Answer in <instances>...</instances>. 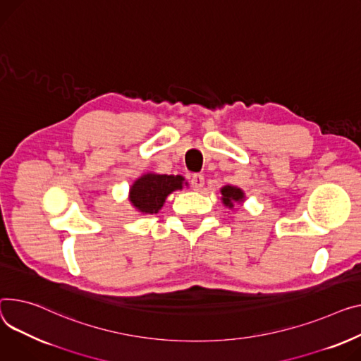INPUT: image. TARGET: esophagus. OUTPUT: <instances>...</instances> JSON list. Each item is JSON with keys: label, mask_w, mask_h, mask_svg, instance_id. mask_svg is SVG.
Here are the masks:
<instances>
[{"label": "esophagus", "mask_w": 361, "mask_h": 361, "mask_svg": "<svg viewBox=\"0 0 361 361\" xmlns=\"http://www.w3.org/2000/svg\"><path fill=\"white\" fill-rule=\"evenodd\" d=\"M204 185V177L202 174H195L191 177V187H193L196 191L200 190Z\"/></svg>", "instance_id": "esophagus-1"}]
</instances>
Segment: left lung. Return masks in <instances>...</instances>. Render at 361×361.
Segmentation results:
<instances>
[{
  "label": "left lung",
  "instance_id": "obj_1",
  "mask_svg": "<svg viewBox=\"0 0 361 361\" xmlns=\"http://www.w3.org/2000/svg\"><path fill=\"white\" fill-rule=\"evenodd\" d=\"M221 195H222V202L225 206L229 209L233 207V203H241L245 199L244 191L238 187L233 185H225L221 188Z\"/></svg>",
  "mask_w": 361,
  "mask_h": 361
}]
</instances>
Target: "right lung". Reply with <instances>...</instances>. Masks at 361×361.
<instances>
[{"mask_svg": "<svg viewBox=\"0 0 361 361\" xmlns=\"http://www.w3.org/2000/svg\"><path fill=\"white\" fill-rule=\"evenodd\" d=\"M184 178L181 176H166L148 173L139 177L130 187L129 200L142 213H158L168 195L181 190ZM187 184V183H185Z\"/></svg>", "mask_w": 361, "mask_h": 361, "instance_id": "right-lung-1", "label": "right lung"}]
</instances>
